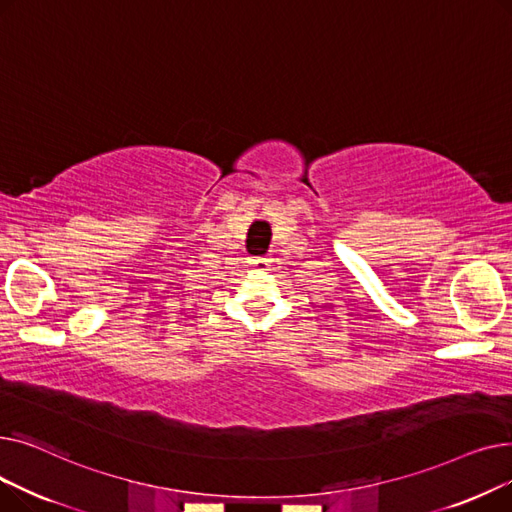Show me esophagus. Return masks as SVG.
<instances>
[{"label":"esophagus","mask_w":512,"mask_h":512,"mask_svg":"<svg viewBox=\"0 0 512 512\" xmlns=\"http://www.w3.org/2000/svg\"><path fill=\"white\" fill-rule=\"evenodd\" d=\"M267 265H270V259H267V257H253V259H251V267H253V270H265Z\"/></svg>","instance_id":"1"}]
</instances>
